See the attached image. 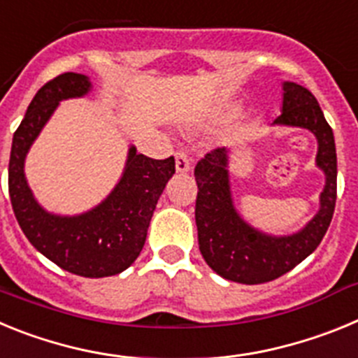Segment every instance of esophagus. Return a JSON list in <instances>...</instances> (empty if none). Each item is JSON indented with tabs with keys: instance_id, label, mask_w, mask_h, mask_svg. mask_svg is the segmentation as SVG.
I'll return each mask as SVG.
<instances>
[{
	"instance_id": "34e87169",
	"label": "esophagus",
	"mask_w": 358,
	"mask_h": 358,
	"mask_svg": "<svg viewBox=\"0 0 358 358\" xmlns=\"http://www.w3.org/2000/svg\"><path fill=\"white\" fill-rule=\"evenodd\" d=\"M176 170L179 173L189 172V159L185 152H177L176 154Z\"/></svg>"
}]
</instances>
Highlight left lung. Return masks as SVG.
<instances>
[{"instance_id":"left-lung-1","label":"left lung","mask_w":358,"mask_h":358,"mask_svg":"<svg viewBox=\"0 0 358 358\" xmlns=\"http://www.w3.org/2000/svg\"><path fill=\"white\" fill-rule=\"evenodd\" d=\"M273 125L312 132L317 140L315 166L324 173L317 213L292 235H271L243 220L231 192L229 148H215L195 166V224L202 258L218 276L243 285L276 280L312 255L328 231L337 199L334 131L314 94L296 82H283L281 115Z\"/></svg>"}]
</instances>
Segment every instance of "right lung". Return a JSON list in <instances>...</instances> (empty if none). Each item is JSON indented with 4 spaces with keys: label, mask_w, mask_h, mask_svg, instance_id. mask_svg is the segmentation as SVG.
<instances>
[{
    "label": "right lung",
    "mask_w": 358,
    "mask_h": 358,
    "mask_svg": "<svg viewBox=\"0 0 358 358\" xmlns=\"http://www.w3.org/2000/svg\"><path fill=\"white\" fill-rule=\"evenodd\" d=\"M91 90L90 77L62 73L37 91L14 132L8 194L19 227L41 255L77 276L106 278L123 273L140 256L157 201L176 173V161L152 159L131 145L122 177L100 204L78 215L44 210L24 176L27 154L59 103Z\"/></svg>",
    "instance_id": "obj_1"
}]
</instances>
